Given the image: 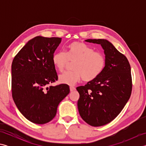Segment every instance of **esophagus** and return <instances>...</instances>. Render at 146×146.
<instances>
[{
	"label": "esophagus",
	"mask_w": 146,
	"mask_h": 146,
	"mask_svg": "<svg viewBox=\"0 0 146 146\" xmlns=\"http://www.w3.org/2000/svg\"><path fill=\"white\" fill-rule=\"evenodd\" d=\"M70 92H73V91H75V90H76V88L74 87V86H70Z\"/></svg>",
	"instance_id": "1"
}]
</instances>
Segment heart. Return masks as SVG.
<instances>
[{"label":"heart","mask_w":146,"mask_h":146,"mask_svg":"<svg viewBox=\"0 0 146 146\" xmlns=\"http://www.w3.org/2000/svg\"><path fill=\"white\" fill-rule=\"evenodd\" d=\"M74 70L60 76V82L75 85L83 79L92 82L100 75L106 63L105 55L101 52L81 41H75L68 45L66 52L58 51L52 56V63L56 68L63 73L70 63Z\"/></svg>","instance_id":"heart-1"}]
</instances>
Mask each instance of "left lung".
<instances>
[{"label":"left lung","mask_w":146,"mask_h":146,"mask_svg":"<svg viewBox=\"0 0 146 146\" xmlns=\"http://www.w3.org/2000/svg\"><path fill=\"white\" fill-rule=\"evenodd\" d=\"M85 41L102 46L106 63L98 78L76 88L80 94L78 108L85 122L99 127L115 119L128 102L132 88L131 69L125 56L107 40Z\"/></svg>","instance_id":"obj_1"}]
</instances>
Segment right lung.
<instances>
[{"label": "right lung", "mask_w": 146, "mask_h": 146, "mask_svg": "<svg viewBox=\"0 0 146 146\" xmlns=\"http://www.w3.org/2000/svg\"><path fill=\"white\" fill-rule=\"evenodd\" d=\"M60 38L36 36L15 55L12 63V95L27 120L44 124L53 119L59 104L70 93L66 84L50 86L58 80L52 56Z\"/></svg>", "instance_id": "right-lung-1"}]
</instances>
